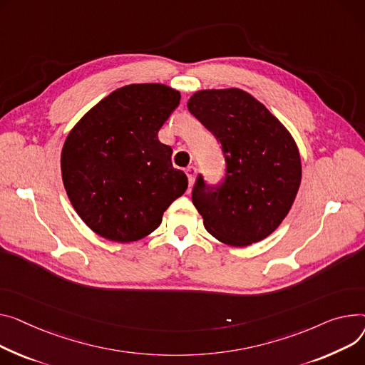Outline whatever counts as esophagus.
Instances as JSON below:
<instances>
[{"label": "esophagus", "instance_id": "obj_1", "mask_svg": "<svg viewBox=\"0 0 365 365\" xmlns=\"http://www.w3.org/2000/svg\"><path fill=\"white\" fill-rule=\"evenodd\" d=\"M186 176H187L189 185H193V182H195V176H197V167L189 165V167L186 168Z\"/></svg>", "mask_w": 365, "mask_h": 365}]
</instances>
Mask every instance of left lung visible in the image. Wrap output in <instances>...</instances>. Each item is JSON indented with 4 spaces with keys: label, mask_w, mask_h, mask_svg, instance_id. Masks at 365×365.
Masks as SVG:
<instances>
[{
    "label": "left lung",
    "mask_w": 365,
    "mask_h": 365,
    "mask_svg": "<svg viewBox=\"0 0 365 365\" xmlns=\"http://www.w3.org/2000/svg\"><path fill=\"white\" fill-rule=\"evenodd\" d=\"M187 108L222 143L226 158L220 186H205L198 176L192 192L207 232L230 247L265 239L284 220L301 185L295 139L269 108L239 88L197 91Z\"/></svg>",
    "instance_id": "1"
}]
</instances>
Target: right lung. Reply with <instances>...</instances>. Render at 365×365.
<instances>
[{"instance_id":"right-lung-1","label":"right lung","mask_w":365,"mask_h":365,"mask_svg":"<svg viewBox=\"0 0 365 365\" xmlns=\"http://www.w3.org/2000/svg\"><path fill=\"white\" fill-rule=\"evenodd\" d=\"M180 103L163 83H132L95 104L68 132L61 151L67 197L83 223L128 244L153 233L187 187L158 130Z\"/></svg>"}]
</instances>
